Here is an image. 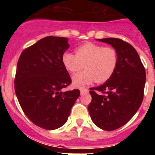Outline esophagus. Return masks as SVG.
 <instances>
[{
    "mask_svg": "<svg viewBox=\"0 0 155 155\" xmlns=\"http://www.w3.org/2000/svg\"><path fill=\"white\" fill-rule=\"evenodd\" d=\"M88 89H86V88H81V94H85L87 93H88Z\"/></svg>",
    "mask_w": 155,
    "mask_h": 155,
    "instance_id": "esophagus-1",
    "label": "esophagus"
}]
</instances>
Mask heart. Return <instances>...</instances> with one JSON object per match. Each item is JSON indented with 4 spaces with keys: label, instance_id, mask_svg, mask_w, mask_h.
I'll list each match as a JSON object with an SVG mask.
<instances>
[{
    "label": "heart",
    "instance_id": "1",
    "mask_svg": "<svg viewBox=\"0 0 155 155\" xmlns=\"http://www.w3.org/2000/svg\"><path fill=\"white\" fill-rule=\"evenodd\" d=\"M65 68L72 74L83 69L85 71L74 75V85L83 87L95 81L103 83L113 76L118 64V53L111 46L86 42L75 50V54L65 52L62 56Z\"/></svg>",
    "mask_w": 155,
    "mask_h": 155
}]
</instances>
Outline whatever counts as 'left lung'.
Segmentation results:
<instances>
[{"instance_id":"1","label":"left lung","mask_w":155,"mask_h":155,"mask_svg":"<svg viewBox=\"0 0 155 155\" xmlns=\"http://www.w3.org/2000/svg\"><path fill=\"white\" fill-rule=\"evenodd\" d=\"M98 41L116 49L118 64L105 84L90 88L88 112L97 127L112 131L125 125L141 105L146 73L137 52L130 43L117 38Z\"/></svg>"}]
</instances>
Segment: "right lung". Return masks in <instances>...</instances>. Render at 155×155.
Wrapping results in <instances>:
<instances>
[{
  "label": "right lung",
  "mask_w": 155,
  "mask_h": 155,
  "mask_svg": "<svg viewBox=\"0 0 155 155\" xmlns=\"http://www.w3.org/2000/svg\"><path fill=\"white\" fill-rule=\"evenodd\" d=\"M68 39L47 36L25 49L18 59L15 90L23 112L45 130L62 127L80 95L78 89L62 91L71 78L62 62Z\"/></svg>",
  "instance_id": "obj_1"
}]
</instances>
